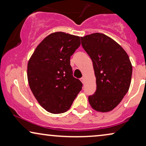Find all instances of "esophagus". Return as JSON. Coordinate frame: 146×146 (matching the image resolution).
Wrapping results in <instances>:
<instances>
[{
	"label": "esophagus",
	"mask_w": 146,
	"mask_h": 146,
	"mask_svg": "<svg viewBox=\"0 0 146 146\" xmlns=\"http://www.w3.org/2000/svg\"><path fill=\"white\" fill-rule=\"evenodd\" d=\"M80 80H81L82 82V83L84 84V83L85 82V78H84V77L81 78H80Z\"/></svg>",
	"instance_id": "34e87169"
}]
</instances>
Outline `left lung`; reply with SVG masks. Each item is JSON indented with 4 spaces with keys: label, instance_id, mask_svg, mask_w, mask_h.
Listing matches in <instances>:
<instances>
[{
    "label": "left lung",
    "instance_id": "1",
    "mask_svg": "<svg viewBox=\"0 0 146 146\" xmlns=\"http://www.w3.org/2000/svg\"><path fill=\"white\" fill-rule=\"evenodd\" d=\"M83 48L93 63L96 90L88 97L96 111L108 112L122 100L129 88L132 65L119 44L102 33L81 37Z\"/></svg>",
    "mask_w": 146,
    "mask_h": 146
}]
</instances>
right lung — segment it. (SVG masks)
<instances>
[{
  "mask_svg": "<svg viewBox=\"0 0 146 146\" xmlns=\"http://www.w3.org/2000/svg\"><path fill=\"white\" fill-rule=\"evenodd\" d=\"M80 45L78 36L53 33L37 46L29 59V86L39 104L50 113L66 111L82 90V84L73 77L70 61Z\"/></svg>",
  "mask_w": 146,
  "mask_h": 146,
  "instance_id": "right-lung-1",
  "label": "right lung"
}]
</instances>
